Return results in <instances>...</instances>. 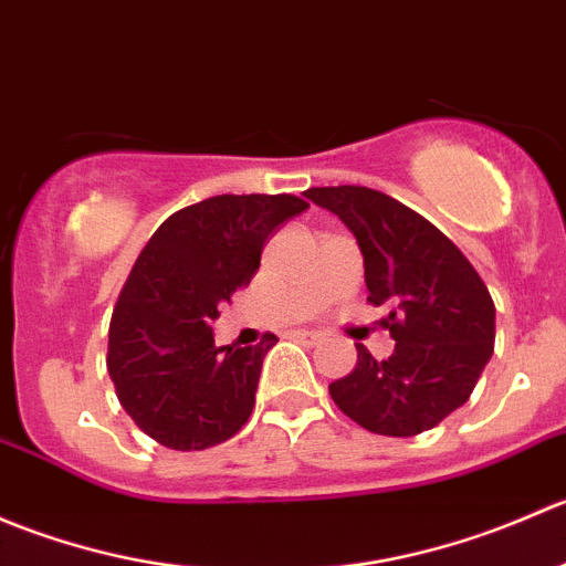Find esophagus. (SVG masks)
Here are the masks:
<instances>
[{
    "label": "esophagus",
    "instance_id": "obj_1",
    "mask_svg": "<svg viewBox=\"0 0 566 566\" xmlns=\"http://www.w3.org/2000/svg\"><path fill=\"white\" fill-rule=\"evenodd\" d=\"M293 339H298V342H304V345H319V342H323V334H317V331H293Z\"/></svg>",
    "mask_w": 566,
    "mask_h": 566
}]
</instances>
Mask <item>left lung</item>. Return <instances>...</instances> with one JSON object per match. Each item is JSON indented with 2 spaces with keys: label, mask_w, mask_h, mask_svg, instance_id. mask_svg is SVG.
<instances>
[{
  "label": "left lung",
  "mask_w": 566,
  "mask_h": 566,
  "mask_svg": "<svg viewBox=\"0 0 566 566\" xmlns=\"http://www.w3.org/2000/svg\"><path fill=\"white\" fill-rule=\"evenodd\" d=\"M339 216L364 256L369 304L389 315L394 353L375 361L364 345L350 375L328 386L345 416L378 436L432 430L468 402L495 345V306L465 254L424 216L364 186L310 188Z\"/></svg>",
  "instance_id": "1"
}]
</instances>
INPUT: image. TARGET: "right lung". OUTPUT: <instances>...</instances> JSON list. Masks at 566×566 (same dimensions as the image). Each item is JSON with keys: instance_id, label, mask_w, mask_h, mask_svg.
<instances>
[{"instance_id": "1", "label": "right lung", "mask_w": 566, "mask_h": 566, "mask_svg": "<svg viewBox=\"0 0 566 566\" xmlns=\"http://www.w3.org/2000/svg\"><path fill=\"white\" fill-rule=\"evenodd\" d=\"M306 208L293 193H221L177 210L142 249L114 306L106 367L153 441L199 452L249 421L276 336L216 347L210 323L251 282L268 238Z\"/></svg>"}]
</instances>
